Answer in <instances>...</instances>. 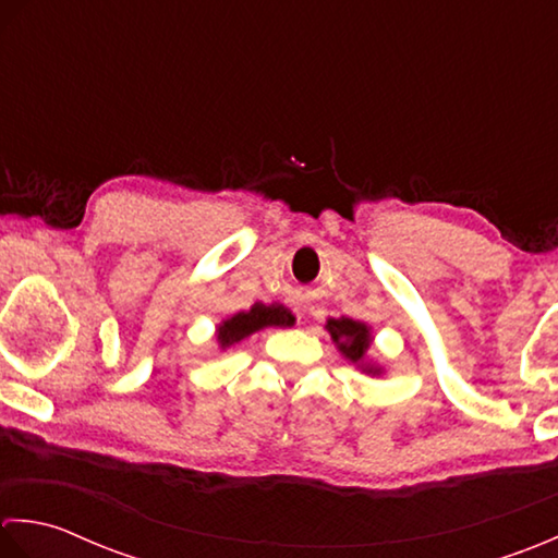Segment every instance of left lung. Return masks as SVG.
I'll return each instance as SVG.
<instances>
[{
	"label": "left lung",
	"mask_w": 558,
	"mask_h": 558,
	"mask_svg": "<svg viewBox=\"0 0 558 558\" xmlns=\"http://www.w3.org/2000/svg\"><path fill=\"white\" fill-rule=\"evenodd\" d=\"M327 332L332 335V342L351 363H359V366L366 373H373V375L380 373L378 366L363 363L366 361L371 339H373L368 325L351 320V317H339V320H327Z\"/></svg>",
	"instance_id": "left-lung-1"
}]
</instances>
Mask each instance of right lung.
<instances>
[{"label": "right lung", "instance_id": "1", "mask_svg": "<svg viewBox=\"0 0 558 558\" xmlns=\"http://www.w3.org/2000/svg\"><path fill=\"white\" fill-rule=\"evenodd\" d=\"M295 317L291 315L289 308H283L279 303H255L250 311L243 313H235L229 320H223L216 329V339H219V347H233L241 342V339L250 337L257 329H265V327H289L293 325Z\"/></svg>", "mask_w": 558, "mask_h": 558}]
</instances>
